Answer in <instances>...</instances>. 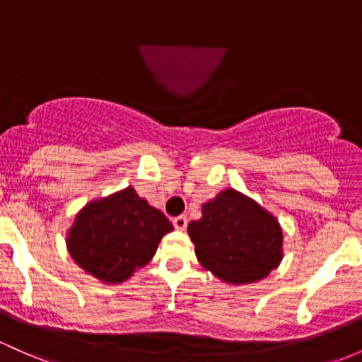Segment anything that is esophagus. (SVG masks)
<instances>
[{"instance_id": "obj_1", "label": "esophagus", "mask_w": 362, "mask_h": 362, "mask_svg": "<svg viewBox=\"0 0 362 362\" xmlns=\"http://www.w3.org/2000/svg\"><path fill=\"white\" fill-rule=\"evenodd\" d=\"M173 226L177 230H185V228H187V216L180 214V216L173 218Z\"/></svg>"}]
</instances>
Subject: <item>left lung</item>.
Listing matches in <instances>:
<instances>
[{
  "mask_svg": "<svg viewBox=\"0 0 362 362\" xmlns=\"http://www.w3.org/2000/svg\"><path fill=\"white\" fill-rule=\"evenodd\" d=\"M197 261L225 284L263 280L284 257V233L263 206L235 189L202 204V216L187 226Z\"/></svg>",
  "mask_w": 362,
  "mask_h": 362,
  "instance_id": "8db88e82",
  "label": "left lung"
}]
</instances>
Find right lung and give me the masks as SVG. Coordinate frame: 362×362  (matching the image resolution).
Wrapping results in <instances>:
<instances>
[{"instance_id": "1", "label": "right lung", "mask_w": 362, "mask_h": 362, "mask_svg": "<svg viewBox=\"0 0 362 362\" xmlns=\"http://www.w3.org/2000/svg\"><path fill=\"white\" fill-rule=\"evenodd\" d=\"M172 230L160 209L127 187L86 204L70 226L66 247L86 273L105 284H122L153 259Z\"/></svg>"}]
</instances>
